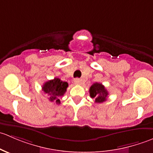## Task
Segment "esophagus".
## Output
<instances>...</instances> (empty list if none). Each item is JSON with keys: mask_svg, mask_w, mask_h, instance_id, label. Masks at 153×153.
Instances as JSON below:
<instances>
[{"mask_svg": "<svg viewBox=\"0 0 153 153\" xmlns=\"http://www.w3.org/2000/svg\"><path fill=\"white\" fill-rule=\"evenodd\" d=\"M74 83L75 84H80L81 83V80L80 78H75L74 79Z\"/></svg>", "mask_w": 153, "mask_h": 153, "instance_id": "obj_1", "label": "esophagus"}]
</instances>
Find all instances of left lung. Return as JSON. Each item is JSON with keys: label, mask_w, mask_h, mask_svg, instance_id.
<instances>
[{"label": "left lung", "mask_w": 153, "mask_h": 153, "mask_svg": "<svg viewBox=\"0 0 153 153\" xmlns=\"http://www.w3.org/2000/svg\"><path fill=\"white\" fill-rule=\"evenodd\" d=\"M89 95L92 98H95V103L100 104L106 101L108 92L103 84L95 83L89 88Z\"/></svg>", "instance_id": "8db88e82"}]
</instances>
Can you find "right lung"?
<instances>
[{"label":"right lung","mask_w":153,"mask_h":153,"mask_svg":"<svg viewBox=\"0 0 153 153\" xmlns=\"http://www.w3.org/2000/svg\"><path fill=\"white\" fill-rule=\"evenodd\" d=\"M68 83L61 81L60 78H55L53 80L48 81L42 86V90L45 92L51 102L61 103L59 98L63 96L67 91Z\"/></svg>","instance_id":"add662e5"}]
</instances>
